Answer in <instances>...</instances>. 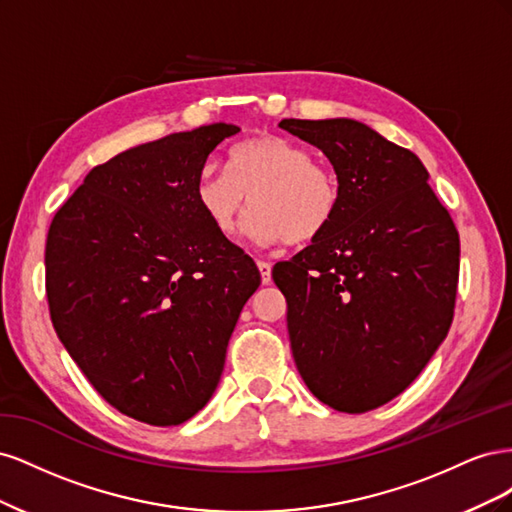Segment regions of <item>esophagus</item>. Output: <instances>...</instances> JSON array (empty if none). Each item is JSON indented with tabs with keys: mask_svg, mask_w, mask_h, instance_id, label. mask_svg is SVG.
I'll return each mask as SVG.
<instances>
[{
	"mask_svg": "<svg viewBox=\"0 0 512 512\" xmlns=\"http://www.w3.org/2000/svg\"><path fill=\"white\" fill-rule=\"evenodd\" d=\"M256 265H258V269H260L262 284H269V282H271V262H267V260H258Z\"/></svg>",
	"mask_w": 512,
	"mask_h": 512,
	"instance_id": "esophagus-1",
	"label": "esophagus"
}]
</instances>
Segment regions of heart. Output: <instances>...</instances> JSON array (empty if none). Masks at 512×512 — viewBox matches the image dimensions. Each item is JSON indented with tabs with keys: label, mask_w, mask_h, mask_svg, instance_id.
I'll list each match as a JSON object with an SVG mask.
<instances>
[{
	"label": "heart",
	"mask_w": 512,
	"mask_h": 512,
	"mask_svg": "<svg viewBox=\"0 0 512 512\" xmlns=\"http://www.w3.org/2000/svg\"><path fill=\"white\" fill-rule=\"evenodd\" d=\"M312 153L282 136H256L232 147L228 173L205 168L196 181V203L224 237L235 235L250 196L245 235L258 245L309 243L333 222L339 185Z\"/></svg>",
	"instance_id": "b5f03b06"
}]
</instances>
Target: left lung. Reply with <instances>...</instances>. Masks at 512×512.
Returning a JSON list of instances; mask_svg holds the SVG:
<instances>
[{
  "label": "left lung",
  "instance_id": "8db88e82",
  "mask_svg": "<svg viewBox=\"0 0 512 512\" xmlns=\"http://www.w3.org/2000/svg\"><path fill=\"white\" fill-rule=\"evenodd\" d=\"M333 164L329 228L273 267L307 389L361 414L404 393L444 342L455 312L459 232L412 151L361 121L282 119Z\"/></svg>",
  "mask_w": 512,
  "mask_h": 512
}]
</instances>
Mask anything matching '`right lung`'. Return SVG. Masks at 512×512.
Instances as JSON below:
<instances>
[{"mask_svg":"<svg viewBox=\"0 0 512 512\" xmlns=\"http://www.w3.org/2000/svg\"><path fill=\"white\" fill-rule=\"evenodd\" d=\"M237 132L211 123L91 168L46 237L57 337L108 404L141 423L181 425L205 408L260 286L254 260L196 203L211 151Z\"/></svg>","mask_w":512,"mask_h":512,"instance_id":"obj_1","label":"right lung"}]
</instances>
